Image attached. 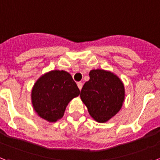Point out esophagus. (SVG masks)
Listing matches in <instances>:
<instances>
[{"mask_svg":"<svg viewBox=\"0 0 160 160\" xmlns=\"http://www.w3.org/2000/svg\"><path fill=\"white\" fill-rule=\"evenodd\" d=\"M77 86H78V88H79V89H80V90H81V88H82V87H83L82 82H78Z\"/></svg>","mask_w":160,"mask_h":160,"instance_id":"34e87169","label":"esophagus"}]
</instances>
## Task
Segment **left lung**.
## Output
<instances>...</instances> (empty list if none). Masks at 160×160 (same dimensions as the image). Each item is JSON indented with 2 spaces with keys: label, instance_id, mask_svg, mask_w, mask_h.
I'll return each mask as SVG.
<instances>
[{
  "label": "left lung",
  "instance_id": "8db88e82",
  "mask_svg": "<svg viewBox=\"0 0 160 160\" xmlns=\"http://www.w3.org/2000/svg\"><path fill=\"white\" fill-rule=\"evenodd\" d=\"M80 98L96 121L104 123L121 109L124 87L117 76L104 70H92L89 80L80 91Z\"/></svg>",
  "mask_w": 160,
  "mask_h": 160
}]
</instances>
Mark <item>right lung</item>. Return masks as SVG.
Instances as JSON below:
<instances>
[{
    "mask_svg": "<svg viewBox=\"0 0 160 160\" xmlns=\"http://www.w3.org/2000/svg\"><path fill=\"white\" fill-rule=\"evenodd\" d=\"M80 89L72 76L65 71H51L40 77L32 91L35 111L42 119L56 122L64 115L66 107Z\"/></svg>",
    "mask_w": 160,
    "mask_h": 160,
    "instance_id": "1",
    "label": "right lung"
}]
</instances>
